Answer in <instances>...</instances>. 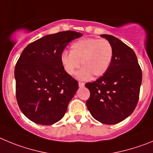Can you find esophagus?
Instances as JSON below:
<instances>
[{"label": "esophagus", "instance_id": "1", "mask_svg": "<svg viewBox=\"0 0 153 153\" xmlns=\"http://www.w3.org/2000/svg\"><path fill=\"white\" fill-rule=\"evenodd\" d=\"M84 85H85V84H84L83 82H78V86H79L80 88H82V87H84Z\"/></svg>", "mask_w": 153, "mask_h": 153}]
</instances>
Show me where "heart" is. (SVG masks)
Returning <instances> with one entry per match:
<instances>
[{
    "label": "heart",
    "instance_id": "1",
    "mask_svg": "<svg viewBox=\"0 0 153 153\" xmlns=\"http://www.w3.org/2000/svg\"><path fill=\"white\" fill-rule=\"evenodd\" d=\"M114 57V48L107 39L85 38L71 44V51L63 52L60 61L67 74L72 75L79 68H82L77 76L86 79L91 75L100 77L109 69Z\"/></svg>",
    "mask_w": 153,
    "mask_h": 153
}]
</instances>
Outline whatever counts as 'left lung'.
<instances>
[{"instance_id": "8db88e82", "label": "left lung", "mask_w": 153, "mask_h": 153, "mask_svg": "<svg viewBox=\"0 0 153 153\" xmlns=\"http://www.w3.org/2000/svg\"><path fill=\"white\" fill-rule=\"evenodd\" d=\"M114 48L111 66L101 77L85 87L90 91L86 101L94 118L104 124H116L130 116L137 105L142 70L135 53L111 35H100Z\"/></svg>"}]
</instances>
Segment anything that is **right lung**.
<instances>
[{"instance_id":"right-lung-1","label":"right lung","mask_w":153,"mask_h":153,"mask_svg":"<svg viewBox=\"0 0 153 153\" xmlns=\"http://www.w3.org/2000/svg\"><path fill=\"white\" fill-rule=\"evenodd\" d=\"M82 36L68 30L43 36L29 44L16 62V101L34 123L52 125L66 112L78 84L65 72L60 56L71 41Z\"/></svg>"}]
</instances>
